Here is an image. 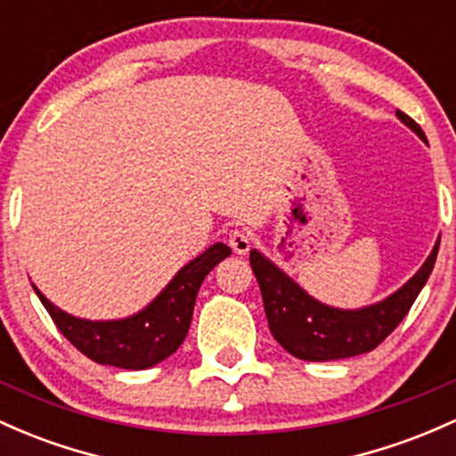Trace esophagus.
I'll list each match as a JSON object with an SVG mask.
<instances>
[{
  "mask_svg": "<svg viewBox=\"0 0 456 456\" xmlns=\"http://www.w3.org/2000/svg\"><path fill=\"white\" fill-rule=\"evenodd\" d=\"M229 247L233 248V253L247 255L248 248H251V233L242 232V229H233L229 233Z\"/></svg>",
  "mask_w": 456,
  "mask_h": 456,
  "instance_id": "obj_1",
  "label": "esophagus"
}]
</instances>
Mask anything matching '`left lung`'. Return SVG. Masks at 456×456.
I'll return each mask as SVG.
<instances>
[{"mask_svg": "<svg viewBox=\"0 0 456 456\" xmlns=\"http://www.w3.org/2000/svg\"><path fill=\"white\" fill-rule=\"evenodd\" d=\"M396 117L427 142L422 127L411 117L400 110ZM439 240L422 268L403 288L381 303L362 309H338L316 301L255 248L251 251V268L262 289L264 312L273 338L289 354L305 362H331L370 353L403 322L433 273Z\"/></svg>", "mask_w": 456, "mask_h": 456, "instance_id": "1", "label": "left lung"}]
</instances>
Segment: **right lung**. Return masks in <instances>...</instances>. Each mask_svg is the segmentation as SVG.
Segmentation results:
<instances>
[{
  "label": "right lung",
  "instance_id": "obj_1",
  "mask_svg": "<svg viewBox=\"0 0 456 456\" xmlns=\"http://www.w3.org/2000/svg\"><path fill=\"white\" fill-rule=\"evenodd\" d=\"M227 255H232L227 244H212L208 251L179 270L171 283L142 312L123 320L75 318L47 301L37 285H34V292L41 298L60 333L79 353L102 366L144 370L164 362L182 346L192 322L199 288L209 270L223 262Z\"/></svg>",
  "mask_w": 456,
  "mask_h": 456
}]
</instances>
